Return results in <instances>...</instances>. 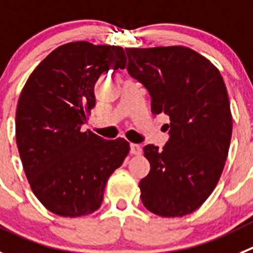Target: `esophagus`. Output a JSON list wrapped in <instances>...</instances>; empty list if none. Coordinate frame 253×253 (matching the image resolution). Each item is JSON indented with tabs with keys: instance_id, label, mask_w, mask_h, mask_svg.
Listing matches in <instances>:
<instances>
[{
	"instance_id": "esophagus-1",
	"label": "esophagus",
	"mask_w": 253,
	"mask_h": 253,
	"mask_svg": "<svg viewBox=\"0 0 253 253\" xmlns=\"http://www.w3.org/2000/svg\"><path fill=\"white\" fill-rule=\"evenodd\" d=\"M129 148H131V153L132 155H141V152H142V148H141L140 145H136V143H131L129 145Z\"/></svg>"
}]
</instances>
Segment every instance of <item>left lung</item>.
Masks as SVG:
<instances>
[{
    "label": "left lung",
    "instance_id": "left-lung-1",
    "mask_svg": "<svg viewBox=\"0 0 253 253\" xmlns=\"http://www.w3.org/2000/svg\"><path fill=\"white\" fill-rule=\"evenodd\" d=\"M127 71L151 94L153 115L169 117V140L143 147L151 165L141 200L161 217L192 213L216 187L227 160L232 115L218 68L183 46L126 48Z\"/></svg>",
    "mask_w": 253,
    "mask_h": 253
}]
</instances>
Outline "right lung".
<instances>
[{
    "mask_svg": "<svg viewBox=\"0 0 253 253\" xmlns=\"http://www.w3.org/2000/svg\"><path fill=\"white\" fill-rule=\"evenodd\" d=\"M122 47L70 42L49 53L28 77L16 110V143L39 201L63 217L93 213L106 183L129 152L125 138L82 131L96 105L94 84L124 70Z\"/></svg>",
    "mask_w": 253,
    "mask_h": 253,
    "instance_id": "right-lung-1",
    "label": "right lung"
}]
</instances>
